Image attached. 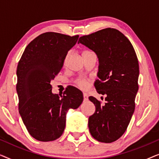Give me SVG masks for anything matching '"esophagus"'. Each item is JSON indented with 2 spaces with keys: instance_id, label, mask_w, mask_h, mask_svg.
<instances>
[{
  "instance_id": "1",
  "label": "esophagus",
  "mask_w": 159,
  "mask_h": 159,
  "mask_svg": "<svg viewBox=\"0 0 159 159\" xmlns=\"http://www.w3.org/2000/svg\"><path fill=\"white\" fill-rule=\"evenodd\" d=\"M83 98H84V101H87L88 100V95L85 93H83Z\"/></svg>"
}]
</instances>
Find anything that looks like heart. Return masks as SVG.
<instances>
[{"label": "heart", "instance_id": "obj_1", "mask_svg": "<svg viewBox=\"0 0 159 159\" xmlns=\"http://www.w3.org/2000/svg\"><path fill=\"white\" fill-rule=\"evenodd\" d=\"M86 52L88 51H84L83 53H86ZM75 84L76 85H77V87H79L80 88L82 89V90H85V89L88 88V80H84V79H78L75 81Z\"/></svg>", "mask_w": 159, "mask_h": 159}]
</instances>
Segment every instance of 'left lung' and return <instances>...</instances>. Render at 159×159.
<instances>
[{
    "label": "left lung",
    "mask_w": 159,
    "mask_h": 159,
    "mask_svg": "<svg viewBox=\"0 0 159 159\" xmlns=\"http://www.w3.org/2000/svg\"><path fill=\"white\" fill-rule=\"evenodd\" d=\"M80 43L97 54L99 79L94 85L99 94L106 95L104 105L89 97L95 106V113L89 117L90 132L99 142H114L125 132L135 108L138 57L130 41L114 28L80 37Z\"/></svg>",
    "instance_id": "1"
}]
</instances>
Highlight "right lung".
Instances as JSON below:
<instances>
[{
	"mask_svg": "<svg viewBox=\"0 0 159 159\" xmlns=\"http://www.w3.org/2000/svg\"><path fill=\"white\" fill-rule=\"evenodd\" d=\"M78 38L45 32L28 44L19 61V112L28 132L39 141L59 138L66 126L67 111L77 108L83 101L82 93L75 87H67L63 95H58L52 93L51 84Z\"/></svg>",
	"mask_w": 159,
	"mask_h": 159,
	"instance_id": "add662e5",
	"label": "right lung"
}]
</instances>
